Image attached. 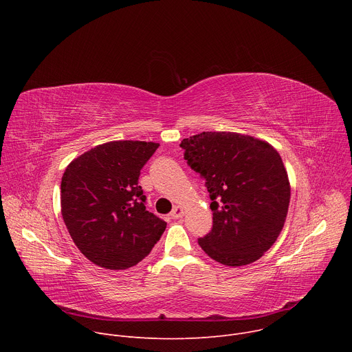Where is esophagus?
<instances>
[{
	"label": "esophagus",
	"mask_w": 352,
	"mask_h": 352,
	"mask_svg": "<svg viewBox=\"0 0 352 352\" xmlns=\"http://www.w3.org/2000/svg\"><path fill=\"white\" fill-rule=\"evenodd\" d=\"M184 213H185V210H184L182 206H175L171 212V217L173 219H181L184 216Z\"/></svg>",
	"instance_id": "34e87169"
}]
</instances>
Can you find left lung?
Here are the masks:
<instances>
[{"label":"left lung","mask_w":352,"mask_h":352,"mask_svg":"<svg viewBox=\"0 0 352 352\" xmlns=\"http://www.w3.org/2000/svg\"><path fill=\"white\" fill-rule=\"evenodd\" d=\"M189 167L206 179L213 227L197 242L216 262L243 266L280 235L289 205V181L277 150L234 132H202L184 139Z\"/></svg>","instance_id":"obj_1"}]
</instances>
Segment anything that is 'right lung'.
<instances>
[{"label":"right lung","instance_id":"1","mask_svg":"<svg viewBox=\"0 0 352 352\" xmlns=\"http://www.w3.org/2000/svg\"><path fill=\"white\" fill-rule=\"evenodd\" d=\"M160 144L116 140L69 163L61 181V213L71 238L94 265L126 270L142 262L167 223L146 210L139 175Z\"/></svg>","mask_w":352,"mask_h":352}]
</instances>
